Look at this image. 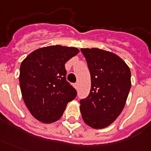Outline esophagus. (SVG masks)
Returning a JSON list of instances; mask_svg holds the SVG:
<instances>
[{
    "label": "esophagus",
    "instance_id": "1",
    "mask_svg": "<svg viewBox=\"0 0 151 151\" xmlns=\"http://www.w3.org/2000/svg\"><path fill=\"white\" fill-rule=\"evenodd\" d=\"M73 86H74V88H75V89H78V83H74Z\"/></svg>",
    "mask_w": 151,
    "mask_h": 151
}]
</instances>
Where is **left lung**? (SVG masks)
Listing matches in <instances>:
<instances>
[{
    "label": "left lung",
    "mask_w": 151,
    "mask_h": 151,
    "mask_svg": "<svg viewBox=\"0 0 151 151\" xmlns=\"http://www.w3.org/2000/svg\"><path fill=\"white\" fill-rule=\"evenodd\" d=\"M91 78L90 94L80 101L85 123L94 129L110 126L123 110L131 87L130 70L114 53L98 48L81 49Z\"/></svg>",
    "instance_id": "8db88e82"
}]
</instances>
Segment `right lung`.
I'll list each match as a JSON object with an SVG mask.
<instances>
[{
	"mask_svg": "<svg viewBox=\"0 0 151 151\" xmlns=\"http://www.w3.org/2000/svg\"><path fill=\"white\" fill-rule=\"evenodd\" d=\"M79 53L75 47L51 45L34 50L22 61L19 81L22 98L38 121L52 123L60 119L77 91L66 81L65 64Z\"/></svg>",
	"mask_w": 151,
	"mask_h": 151,
	"instance_id": "obj_1",
	"label": "right lung"
}]
</instances>
